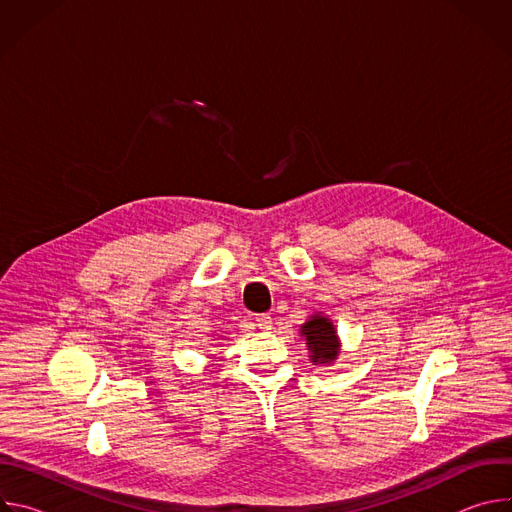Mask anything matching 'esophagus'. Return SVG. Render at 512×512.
Instances as JSON below:
<instances>
[{"instance_id":"esophagus-1","label":"esophagus","mask_w":512,"mask_h":512,"mask_svg":"<svg viewBox=\"0 0 512 512\" xmlns=\"http://www.w3.org/2000/svg\"><path fill=\"white\" fill-rule=\"evenodd\" d=\"M255 324L263 330H269L271 328V316L269 314H257L255 316Z\"/></svg>"}]
</instances>
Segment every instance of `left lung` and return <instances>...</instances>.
<instances>
[{
	"label": "left lung",
	"instance_id": "left-lung-1",
	"mask_svg": "<svg viewBox=\"0 0 512 512\" xmlns=\"http://www.w3.org/2000/svg\"><path fill=\"white\" fill-rule=\"evenodd\" d=\"M302 334L306 336L308 350L312 352V362H330L336 358L338 342L330 320L324 316H314L302 326Z\"/></svg>",
	"mask_w": 512,
	"mask_h": 512
}]
</instances>
